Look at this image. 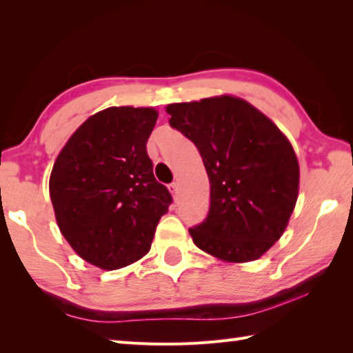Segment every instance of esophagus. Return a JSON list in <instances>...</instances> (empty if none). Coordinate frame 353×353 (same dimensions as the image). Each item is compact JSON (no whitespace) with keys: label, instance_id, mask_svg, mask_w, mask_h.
<instances>
[{"label":"esophagus","instance_id":"1","mask_svg":"<svg viewBox=\"0 0 353 353\" xmlns=\"http://www.w3.org/2000/svg\"><path fill=\"white\" fill-rule=\"evenodd\" d=\"M169 192L172 193V196H174V199L176 201V198H178V185H176V183L169 184Z\"/></svg>","mask_w":353,"mask_h":353}]
</instances>
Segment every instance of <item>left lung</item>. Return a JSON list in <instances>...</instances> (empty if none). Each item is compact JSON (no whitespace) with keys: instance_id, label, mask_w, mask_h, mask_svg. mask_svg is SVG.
Segmentation results:
<instances>
[{"instance_id":"1","label":"left lung","mask_w":353,"mask_h":353,"mask_svg":"<svg viewBox=\"0 0 353 353\" xmlns=\"http://www.w3.org/2000/svg\"><path fill=\"white\" fill-rule=\"evenodd\" d=\"M169 123L192 140L210 179V208L189 230L219 260L260 258L287 228L299 190V164L287 137L245 99L223 95L169 104Z\"/></svg>"}]
</instances>
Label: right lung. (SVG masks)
<instances>
[{
	"label": "right lung",
	"mask_w": 353,
	"mask_h": 353,
	"mask_svg": "<svg viewBox=\"0 0 353 353\" xmlns=\"http://www.w3.org/2000/svg\"><path fill=\"white\" fill-rule=\"evenodd\" d=\"M157 117L154 108H105L70 136L54 163L50 196L59 228L97 268L116 270L145 256L172 203L146 152Z\"/></svg>",
	"instance_id": "obj_1"
}]
</instances>
